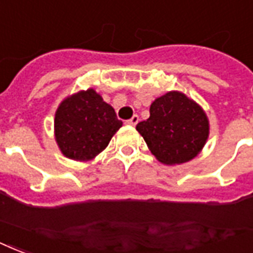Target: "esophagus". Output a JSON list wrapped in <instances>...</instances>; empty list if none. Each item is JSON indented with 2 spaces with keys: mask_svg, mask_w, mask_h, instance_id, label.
<instances>
[{
  "mask_svg": "<svg viewBox=\"0 0 253 253\" xmlns=\"http://www.w3.org/2000/svg\"><path fill=\"white\" fill-rule=\"evenodd\" d=\"M138 121H140V117H138L137 115H133V116H132V119H129L128 121H126V124H128V125H132V126H134V125L137 124Z\"/></svg>",
  "mask_w": 253,
  "mask_h": 253,
  "instance_id": "1",
  "label": "esophagus"
}]
</instances>
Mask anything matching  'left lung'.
Wrapping results in <instances>:
<instances>
[{
	"instance_id": "left-lung-1",
	"label": "left lung",
	"mask_w": 253,
	"mask_h": 253,
	"mask_svg": "<svg viewBox=\"0 0 253 253\" xmlns=\"http://www.w3.org/2000/svg\"><path fill=\"white\" fill-rule=\"evenodd\" d=\"M151 116L136 129L156 159L167 165L183 164L199 155L204 147L210 124L196 102L180 92L156 98Z\"/></svg>"
}]
</instances>
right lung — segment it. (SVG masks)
Here are the masks:
<instances>
[{
  "label": "right lung",
  "instance_id": "1",
  "mask_svg": "<svg viewBox=\"0 0 253 253\" xmlns=\"http://www.w3.org/2000/svg\"><path fill=\"white\" fill-rule=\"evenodd\" d=\"M123 123L115 109L93 89L65 98L54 119L56 141L72 160L86 161L108 147Z\"/></svg>",
  "mask_w": 253,
  "mask_h": 253
}]
</instances>
